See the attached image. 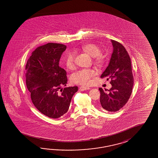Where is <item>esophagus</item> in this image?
<instances>
[{
  "mask_svg": "<svg viewBox=\"0 0 158 158\" xmlns=\"http://www.w3.org/2000/svg\"><path fill=\"white\" fill-rule=\"evenodd\" d=\"M90 88L88 87H83V86H81L79 87V90L81 91H85V90H89Z\"/></svg>",
  "mask_w": 158,
  "mask_h": 158,
  "instance_id": "1",
  "label": "esophagus"
}]
</instances>
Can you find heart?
<instances>
[{"instance_id": "obj_1", "label": "heart", "mask_w": 158, "mask_h": 158, "mask_svg": "<svg viewBox=\"0 0 158 158\" xmlns=\"http://www.w3.org/2000/svg\"><path fill=\"white\" fill-rule=\"evenodd\" d=\"M81 50L93 57L94 64L97 67L102 66L105 62V57L101 53V49L98 46L94 43H88L83 45ZM75 53L70 51L67 53L65 57V64L68 69H73L75 67ZM96 72L92 69H81L72 74L71 81L81 86H89L92 83V78L96 76Z\"/></svg>"}]
</instances>
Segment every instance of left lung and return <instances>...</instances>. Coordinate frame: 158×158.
I'll return each mask as SVG.
<instances>
[{
	"label": "left lung",
	"instance_id": "obj_1",
	"mask_svg": "<svg viewBox=\"0 0 158 158\" xmlns=\"http://www.w3.org/2000/svg\"><path fill=\"white\" fill-rule=\"evenodd\" d=\"M113 53L110 62L101 77L110 79L112 87L106 92L102 88L100 91V104L102 108L109 112L120 110L129 100L132 93L134 78L129 55L119 42L111 40Z\"/></svg>",
	"mask_w": 158,
	"mask_h": 158
}]
</instances>
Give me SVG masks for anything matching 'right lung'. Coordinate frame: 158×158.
<instances>
[{"label":"right lung","mask_w":158,"mask_h":158,"mask_svg":"<svg viewBox=\"0 0 158 158\" xmlns=\"http://www.w3.org/2000/svg\"><path fill=\"white\" fill-rule=\"evenodd\" d=\"M67 46L48 43L36 48L28 60L26 85L32 101L43 115L57 119L66 114L77 86L65 87L67 72L59 67L60 59Z\"/></svg>","instance_id":"1"}]
</instances>
